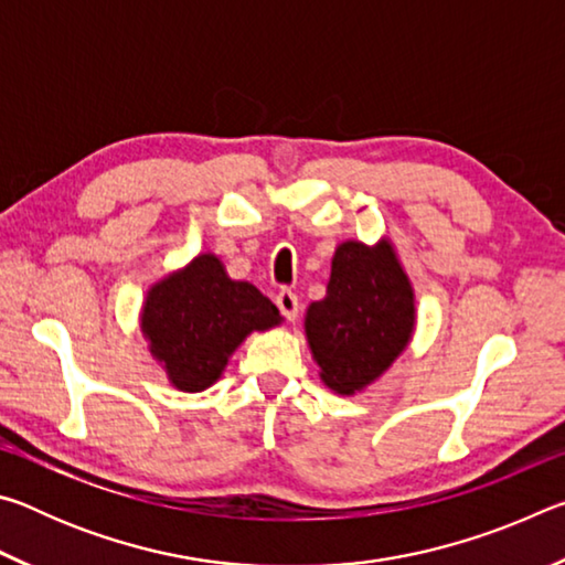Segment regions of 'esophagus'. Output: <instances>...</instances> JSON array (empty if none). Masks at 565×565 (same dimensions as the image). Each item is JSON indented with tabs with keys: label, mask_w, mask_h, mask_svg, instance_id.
<instances>
[{
	"label": "esophagus",
	"mask_w": 565,
	"mask_h": 565,
	"mask_svg": "<svg viewBox=\"0 0 565 565\" xmlns=\"http://www.w3.org/2000/svg\"><path fill=\"white\" fill-rule=\"evenodd\" d=\"M276 306H279L284 319L294 321L296 317H299V296H296L291 289H281L279 294H276Z\"/></svg>",
	"instance_id": "obj_1"
}]
</instances>
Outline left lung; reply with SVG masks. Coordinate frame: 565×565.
Segmentation results:
<instances>
[{"instance_id":"8db88e82","label":"left lung","mask_w":565,"mask_h":565,"mask_svg":"<svg viewBox=\"0 0 565 565\" xmlns=\"http://www.w3.org/2000/svg\"><path fill=\"white\" fill-rule=\"evenodd\" d=\"M414 291L394 248L347 242L331 262L327 299L306 311V339L323 384L353 394L379 379L414 331Z\"/></svg>"}]
</instances>
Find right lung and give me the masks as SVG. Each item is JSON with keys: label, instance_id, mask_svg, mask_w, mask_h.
Segmentation results:
<instances>
[{"label": "right lung", "instance_id": "obj_1", "mask_svg": "<svg viewBox=\"0 0 565 565\" xmlns=\"http://www.w3.org/2000/svg\"><path fill=\"white\" fill-rule=\"evenodd\" d=\"M279 321V309L256 286L228 279L212 254L159 281L141 313L151 353L181 391L212 386L248 333Z\"/></svg>", "mask_w": 565, "mask_h": 565}]
</instances>
